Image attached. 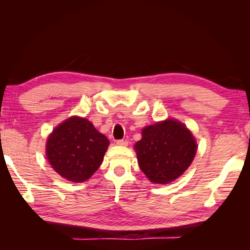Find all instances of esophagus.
Returning a JSON list of instances; mask_svg holds the SVG:
<instances>
[{
  "label": "esophagus",
  "mask_w": 250,
  "mask_h": 250,
  "mask_svg": "<svg viewBox=\"0 0 250 250\" xmlns=\"http://www.w3.org/2000/svg\"><path fill=\"white\" fill-rule=\"evenodd\" d=\"M117 145L119 146H127L128 142L126 140H118L117 141Z\"/></svg>",
  "instance_id": "esophagus-1"
}]
</instances>
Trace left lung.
Instances as JSON below:
<instances>
[{
    "instance_id": "obj_1",
    "label": "left lung",
    "mask_w": 250,
    "mask_h": 250,
    "mask_svg": "<svg viewBox=\"0 0 250 250\" xmlns=\"http://www.w3.org/2000/svg\"><path fill=\"white\" fill-rule=\"evenodd\" d=\"M134 149L140 168L151 183L166 185L190 167L197 144L185 124L169 119L144 128Z\"/></svg>"
}]
</instances>
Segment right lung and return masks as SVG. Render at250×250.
I'll return each instance as SVG.
<instances>
[{"mask_svg":"<svg viewBox=\"0 0 250 250\" xmlns=\"http://www.w3.org/2000/svg\"><path fill=\"white\" fill-rule=\"evenodd\" d=\"M109 141L85 118L71 117L49 135L47 158L60 176L83 183L100 167Z\"/></svg>","mask_w":250,"mask_h":250,"instance_id":"obj_1","label":"right lung"}]
</instances>
